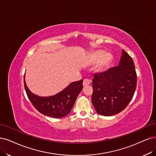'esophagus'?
I'll return each instance as SVG.
<instances>
[{
    "label": "esophagus",
    "instance_id": "1",
    "mask_svg": "<svg viewBox=\"0 0 156 156\" xmlns=\"http://www.w3.org/2000/svg\"><path fill=\"white\" fill-rule=\"evenodd\" d=\"M90 80L88 79H84L83 82V87H87V86H89L90 83Z\"/></svg>",
    "mask_w": 156,
    "mask_h": 156
}]
</instances>
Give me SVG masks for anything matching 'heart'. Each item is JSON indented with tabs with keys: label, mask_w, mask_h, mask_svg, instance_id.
I'll list each match as a JSON object with an SVG mask.
<instances>
[{
	"label": "heart",
	"mask_w": 156,
	"mask_h": 156,
	"mask_svg": "<svg viewBox=\"0 0 156 156\" xmlns=\"http://www.w3.org/2000/svg\"><path fill=\"white\" fill-rule=\"evenodd\" d=\"M100 59L99 62H98V69H102L106 67L107 66H108L109 63H110L111 61V56L109 54H104L103 55L101 52H98V53H96L94 54L93 56V60L94 62L98 61Z\"/></svg>",
	"instance_id": "heart-1"
}]
</instances>
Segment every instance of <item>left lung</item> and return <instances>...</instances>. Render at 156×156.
Listing matches in <instances>:
<instances>
[{
    "label": "left lung",
    "mask_w": 156,
    "mask_h": 156,
    "mask_svg": "<svg viewBox=\"0 0 156 156\" xmlns=\"http://www.w3.org/2000/svg\"><path fill=\"white\" fill-rule=\"evenodd\" d=\"M136 85L134 61L123 50L118 66L94 75L92 102L96 111L105 116L122 112L133 97Z\"/></svg>",
    "instance_id": "8db88e82"
}]
</instances>
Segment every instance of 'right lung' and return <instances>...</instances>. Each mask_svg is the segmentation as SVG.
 Returning a JSON list of instances; mask_svg holds the SVG:
<instances>
[{"label":"right lung","instance_id":"right-lung-1","mask_svg":"<svg viewBox=\"0 0 156 156\" xmlns=\"http://www.w3.org/2000/svg\"><path fill=\"white\" fill-rule=\"evenodd\" d=\"M24 88L29 100L40 113L52 118H63L70 113L76 98L83 89V80L73 82L54 96L40 97L33 94L27 87L25 76Z\"/></svg>","mask_w":156,"mask_h":156}]
</instances>
